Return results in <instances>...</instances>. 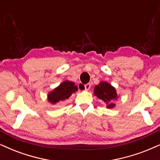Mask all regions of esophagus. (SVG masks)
I'll list each match as a JSON object with an SVG mask.
<instances>
[{"label": "esophagus", "mask_w": 160, "mask_h": 160, "mask_svg": "<svg viewBox=\"0 0 160 160\" xmlns=\"http://www.w3.org/2000/svg\"><path fill=\"white\" fill-rule=\"evenodd\" d=\"M90 87H91V84H90V83H88V84H85L84 85V90H86V91H88L90 89Z\"/></svg>", "instance_id": "esophagus-1"}]
</instances>
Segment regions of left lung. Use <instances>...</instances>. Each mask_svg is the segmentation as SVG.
Instances as JSON below:
<instances>
[{
    "instance_id": "left-lung-1",
    "label": "left lung",
    "mask_w": 160,
    "mask_h": 160,
    "mask_svg": "<svg viewBox=\"0 0 160 160\" xmlns=\"http://www.w3.org/2000/svg\"><path fill=\"white\" fill-rule=\"evenodd\" d=\"M94 95L107 104V108L112 109L116 106L115 101L118 100V95L116 89L107 82H101L94 88Z\"/></svg>"
}]
</instances>
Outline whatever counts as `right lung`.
<instances>
[{
	"label": "right lung",
	"mask_w": 160,
	"mask_h": 160,
	"mask_svg": "<svg viewBox=\"0 0 160 160\" xmlns=\"http://www.w3.org/2000/svg\"><path fill=\"white\" fill-rule=\"evenodd\" d=\"M78 90L75 83L70 81H65L48 94V101L51 104H56L59 101H65L71 96L72 93Z\"/></svg>",
	"instance_id": "1"
}]
</instances>
